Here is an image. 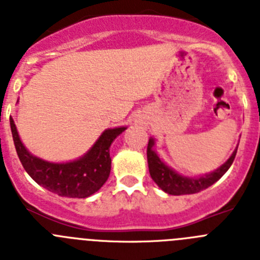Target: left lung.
Here are the masks:
<instances>
[{
	"label": "left lung",
	"mask_w": 260,
	"mask_h": 260,
	"mask_svg": "<svg viewBox=\"0 0 260 260\" xmlns=\"http://www.w3.org/2000/svg\"><path fill=\"white\" fill-rule=\"evenodd\" d=\"M153 139L148 141V146H147V160H148V169H150V174L152 177V180L155 181L156 185L165 192L171 195H185V194H195L202 190L207 189L211 185L220 180L224 173L231 168L232 162L234 161L237 150H234L231 157L228 158V161L224 165L216 169L212 173L207 174V176L199 177V178H187V177H182L180 174H177L176 172L172 171L171 168H168L164 162L160 160L155 151L152 150L153 147Z\"/></svg>",
	"instance_id": "1"
}]
</instances>
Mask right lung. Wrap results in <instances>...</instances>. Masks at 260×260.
<instances>
[{
	"label": "right lung",
	"instance_id": "obj_1",
	"mask_svg": "<svg viewBox=\"0 0 260 260\" xmlns=\"http://www.w3.org/2000/svg\"><path fill=\"white\" fill-rule=\"evenodd\" d=\"M10 127L18 157L32 180L49 191L69 198H87L104 185L112 162L109 147L126 130V127L108 128L82 158L65 164H53L32 156L26 150L11 117Z\"/></svg>",
	"mask_w": 260,
	"mask_h": 260
}]
</instances>
